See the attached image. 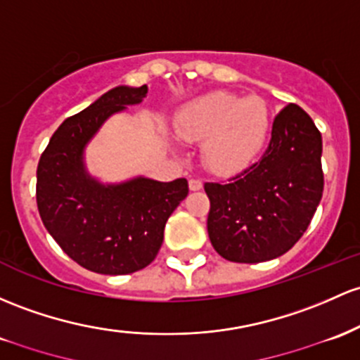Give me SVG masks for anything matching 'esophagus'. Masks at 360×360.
Segmentation results:
<instances>
[{
  "instance_id": "obj_1",
  "label": "esophagus",
  "mask_w": 360,
  "mask_h": 360,
  "mask_svg": "<svg viewBox=\"0 0 360 360\" xmlns=\"http://www.w3.org/2000/svg\"><path fill=\"white\" fill-rule=\"evenodd\" d=\"M201 188H203V183L200 179H189V189L191 191H200Z\"/></svg>"
}]
</instances>
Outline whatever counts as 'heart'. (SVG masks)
Here are the masks:
<instances>
[{"mask_svg":"<svg viewBox=\"0 0 360 360\" xmlns=\"http://www.w3.org/2000/svg\"><path fill=\"white\" fill-rule=\"evenodd\" d=\"M177 135L201 143V159L219 176L238 174L262 155L271 129L262 97L217 92L193 98L176 114Z\"/></svg>","mask_w":360,"mask_h":360,"instance_id":"heart-1","label":"heart"}]
</instances>
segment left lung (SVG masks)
Returning a JSON list of instances; mask_svg holds the SVG:
<instances>
[{
  "instance_id": "8db88e82",
  "label": "left lung",
  "mask_w": 360,
  "mask_h": 360,
  "mask_svg": "<svg viewBox=\"0 0 360 360\" xmlns=\"http://www.w3.org/2000/svg\"><path fill=\"white\" fill-rule=\"evenodd\" d=\"M321 133L306 110L295 104L280 110L262 159L227 183L205 184L213 250L234 263L285 255L321 201Z\"/></svg>"
}]
</instances>
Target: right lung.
<instances>
[{"label": "right lung", "instance_id": "add662e5", "mask_svg": "<svg viewBox=\"0 0 360 360\" xmlns=\"http://www.w3.org/2000/svg\"><path fill=\"white\" fill-rule=\"evenodd\" d=\"M147 85H120L56 129L37 167V208L73 262L102 275H128L155 259L165 222L188 196V181L135 176L104 183L86 169L85 150L114 114L143 101Z\"/></svg>", "mask_w": 360, "mask_h": 360}]
</instances>
